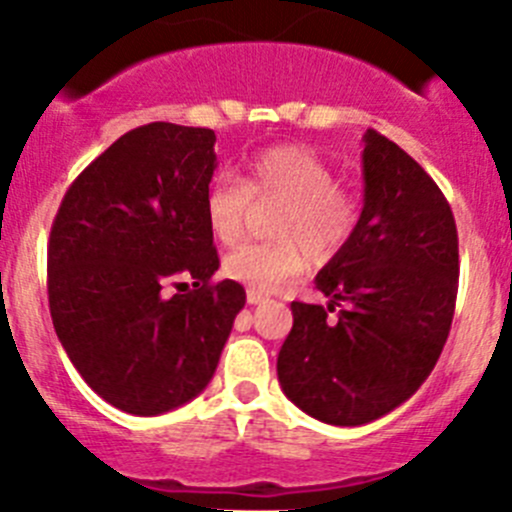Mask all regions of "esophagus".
<instances>
[{
  "instance_id": "34e87169",
  "label": "esophagus",
  "mask_w": 512,
  "mask_h": 512,
  "mask_svg": "<svg viewBox=\"0 0 512 512\" xmlns=\"http://www.w3.org/2000/svg\"><path fill=\"white\" fill-rule=\"evenodd\" d=\"M265 300H267V293H262V290H255V288L247 290V303H250V305L265 303Z\"/></svg>"
}]
</instances>
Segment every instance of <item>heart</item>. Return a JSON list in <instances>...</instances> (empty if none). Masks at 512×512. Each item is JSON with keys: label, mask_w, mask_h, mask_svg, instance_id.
Returning a JSON list of instances; mask_svg holds the SVG:
<instances>
[{"label": "heart", "mask_w": 512, "mask_h": 512, "mask_svg": "<svg viewBox=\"0 0 512 512\" xmlns=\"http://www.w3.org/2000/svg\"><path fill=\"white\" fill-rule=\"evenodd\" d=\"M275 207L272 242L242 245L224 257V275L255 290H275L303 272L305 250L315 260L336 255L353 237L364 202L336 184V171L305 146H272L252 154L245 174H219L204 197L209 232L219 245L242 240L252 209Z\"/></svg>", "instance_id": "heart-1"}]
</instances>
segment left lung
Returning a JSON list of instances; mask_svg holds the SVG:
<instances>
[{
    "mask_svg": "<svg viewBox=\"0 0 512 512\" xmlns=\"http://www.w3.org/2000/svg\"><path fill=\"white\" fill-rule=\"evenodd\" d=\"M364 141L361 222L315 278L331 303L295 300L278 356L285 396L336 427L374 422L424 384L460 278L455 217L432 176L374 128Z\"/></svg>",
    "mask_w": 512,
    "mask_h": 512,
    "instance_id": "1",
    "label": "left lung"
}]
</instances>
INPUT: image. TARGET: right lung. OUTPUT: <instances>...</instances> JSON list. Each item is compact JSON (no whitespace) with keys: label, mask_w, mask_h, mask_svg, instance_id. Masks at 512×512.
Here are the masks:
<instances>
[{"label":"right lung","mask_w":512,"mask_h":512,"mask_svg":"<svg viewBox=\"0 0 512 512\" xmlns=\"http://www.w3.org/2000/svg\"><path fill=\"white\" fill-rule=\"evenodd\" d=\"M214 141L212 128H133L85 166L52 222V326L85 384L121 412L156 417L204 391L245 308L240 283L212 280Z\"/></svg>","instance_id":"right-lung-1"}]
</instances>
